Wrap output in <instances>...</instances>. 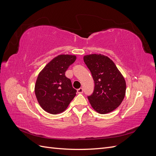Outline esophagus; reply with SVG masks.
Listing matches in <instances>:
<instances>
[{
  "label": "esophagus",
  "instance_id": "34e87169",
  "mask_svg": "<svg viewBox=\"0 0 156 156\" xmlns=\"http://www.w3.org/2000/svg\"><path fill=\"white\" fill-rule=\"evenodd\" d=\"M77 92H78L79 94L83 93V88H78V89H77Z\"/></svg>",
  "mask_w": 156,
  "mask_h": 156
}]
</instances>
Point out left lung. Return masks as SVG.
<instances>
[{
  "instance_id": "obj_1",
  "label": "left lung",
  "mask_w": 156,
  "mask_h": 156,
  "mask_svg": "<svg viewBox=\"0 0 156 156\" xmlns=\"http://www.w3.org/2000/svg\"><path fill=\"white\" fill-rule=\"evenodd\" d=\"M94 81V92L88 99L100 114L112 112L123 101L126 90L124 77L115 63L107 56L92 54L84 56Z\"/></svg>"
}]
</instances>
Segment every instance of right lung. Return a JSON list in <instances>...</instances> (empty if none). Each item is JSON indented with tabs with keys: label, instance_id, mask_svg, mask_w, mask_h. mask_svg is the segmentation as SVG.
I'll return each instance as SVG.
<instances>
[{
	"label": "right lung",
	"instance_id": "right-lung-1",
	"mask_svg": "<svg viewBox=\"0 0 156 156\" xmlns=\"http://www.w3.org/2000/svg\"><path fill=\"white\" fill-rule=\"evenodd\" d=\"M76 56L60 55L47 64L37 76L35 94L40 105L53 115L62 112L76 95L72 81L65 72L72 64Z\"/></svg>",
	"mask_w": 156,
	"mask_h": 156
}]
</instances>
